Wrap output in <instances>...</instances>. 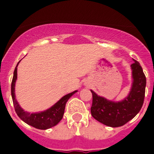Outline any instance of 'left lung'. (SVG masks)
<instances>
[{"mask_svg": "<svg viewBox=\"0 0 154 154\" xmlns=\"http://www.w3.org/2000/svg\"><path fill=\"white\" fill-rule=\"evenodd\" d=\"M131 65L132 85L129 94L120 101H112L97 95L91 90L93 104L91 114L94 118L110 127L124 125L132 120L143 105L146 78L138 61Z\"/></svg>", "mask_w": 154, "mask_h": 154, "instance_id": "8db88e82", "label": "left lung"}]
</instances>
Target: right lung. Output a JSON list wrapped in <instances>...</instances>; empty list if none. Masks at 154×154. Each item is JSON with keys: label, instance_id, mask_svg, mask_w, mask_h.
Wrapping results in <instances>:
<instances>
[{"label": "right lung", "instance_id": "obj_1", "mask_svg": "<svg viewBox=\"0 0 154 154\" xmlns=\"http://www.w3.org/2000/svg\"><path fill=\"white\" fill-rule=\"evenodd\" d=\"M17 65L16 66L14 72H13V81L11 85V94H12V98L15 111L18 117L22 120L23 122H25L26 124L29 125L31 126L34 127L38 129H48L52 127L55 126L57 125L60 121L62 119L63 115L65 112V105L68 100L71 97L77 93V90L68 94L62 97L57 103H55L53 106L49 108L48 109L42 111V112H26L20 107V105L18 104L15 95V85L17 79Z\"/></svg>", "mask_w": 154, "mask_h": 154}]
</instances>
